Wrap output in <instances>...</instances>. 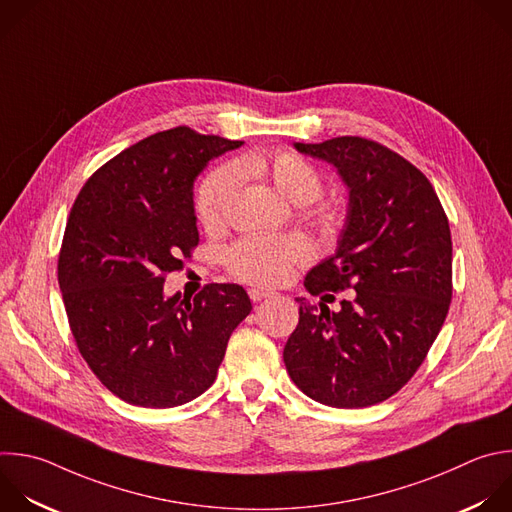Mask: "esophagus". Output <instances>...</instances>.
<instances>
[{"instance_id":"34e87169","label":"esophagus","mask_w":512,"mask_h":512,"mask_svg":"<svg viewBox=\"0 0 512 512\" xmlns=\"http://www.w3.org/2000/svg\"><path fill=\"white\" fill-rule=\"evenodd\" d=\"M249 297H251V301H261V299H265V297H269V295H273V291H269V289H261V287H249Z\"/></svg>"}]
</instances>
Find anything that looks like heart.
Masks as SVG:
<instances>
[{"instance_id": "b5f03b06", "label": "heart", "mask_w": 512, "mask_h": 512, "mask_svg": "<svg viewBox=\"0 0 512 512\" xmlns=\"http://www.w3.org/2000/svg\"><path fill=\"white\" fill-rule=\"evenodd\" d=\"M237 170L241 175L253 173L267 177L289 201L297 205H309L323 193V177L319 170L295 152H255L239 158ZM235 187L237 175L231 166L215 168L199 185L195 195V213L205 229H217L223 225ZM313 221L323 231H331L337 225V213L333 207L321 205L313 211ZM307 257V249L293 239L247 235L229 247L225 261L229 271L241 281L273 287L283 283L297 265L307 261Z\"/></svg>"}]
</instances>
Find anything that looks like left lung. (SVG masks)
I'll return each mask as SVG.
<instances>
[{"label": "left lung", "mask_w": 512, "mask_h": 512, "mask_svg": "<svg viewBox=\"0 0 512 512\" xmlns=\"http://www.w3.org/2000/svg\"><path fill=\"white\" fill-rule=\"evenodd\" d=\"M350 189L335 253L305 277L311 295L356 293L342 309L299 301L283 362L295 386L333 408H366L404 388L428 356L452 299V239L440 199L412 162L364 136L295 142ZM333 297V295H325Z\"/></svg>", "instance_id": "left-lung-1"}]
</instances>
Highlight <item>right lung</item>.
I'll list each match as a JSON object with an SVG mask.
<instances>
[{
    "instance_id": "add662e5",
    "label": "right lung",
    "mask_w": 512,
    "mask_h": 512,
    "mask_svg": "<svg viewBox=\"0 0 512 512\" xmlns=\"http://www.w3.org/2000/svg\"><path fill=\"white\" fill-rule=\"evenodd\" d=\"M241 144L189 126L156 132L102 164L72 205L58 257L68 323L88 368L128 404L201 396L251 311L235 283H209L193 299L162 293L199 245L197 175Z\"/></svg>"
}]
</instances>
